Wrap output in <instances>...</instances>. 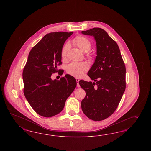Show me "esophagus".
<instances>
[{"label":"esophagus","instance_id":"34e87169","mask_svg":"<svg viewBox=\"0 0 151 151\" xmlns=\"http://www.w3.org/2000/svg\"><path fill=\"white\" fill-rule=\"evenodd\" d=\"M76 82H77V87H80V84H79V79H78V78H76Z\"/></svg>","mask_w":151,"mask_h":151}]
</instances>
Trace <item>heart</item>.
<instances>
[{
  "label": "heart",
  "instance_id": "b5f03b06",
  "mask_svg": "<svg viewBox=\"0 0 151 151\" xmlns=\"http://www.w3.org/2000/svg\"><path fill=\"white\" fill-rule=\"evenodd\" d=\"M72 43L83 52H88L91 47V43L90 41L86 37L82 36H78L74 38ZM69 49V45L68 44H65L63 47L61 52V56L63 59L66 58ZM88 68V65L86 63L73 62L67 66L66 71L69 74L74 77L81 78L84 73L87 72Z\"/></svg>",
  "mask_w": 151,
  "mask_h": 151
}]
</instances>
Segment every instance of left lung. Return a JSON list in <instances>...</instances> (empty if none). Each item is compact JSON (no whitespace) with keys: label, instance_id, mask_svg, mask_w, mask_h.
<instances>
[{"label":"left lung","instance_id":"1","mask_svg":"<svg viewBox=\"0 0 151 151\" xmlns=\"http://www.w3.org/2000/svg\"><path fill=\"white\" fill-rule=\"evenodd\" d=\"M81 33L94 37L97 55L87 73L95 82L79 81L86 92L81 109L88 118L99 121L110 117L119 105L126 88V68L117 44L104 29L94 27Z\"/></svg>","mask_w":151,"mask_h":151}]
</instances>
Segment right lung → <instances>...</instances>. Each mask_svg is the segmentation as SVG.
<instances>
[{"instance_id": "add662e5", "label": "right lung", "mask_w": 151, "mask_h": 151, "mask_svg": "<svg viewBox=\"0 0 151 151\" xmlns=\"http://www.w3.org/2000/svg\"><path fill=\"white\" fill-rule=\"evenodd\" d=\"M73 33L46 34L28 56L23 72L24 93L33 110L41 116L51 117L59 114L76 86L75 78L69 74L60 80L51 78L58 71L57 66L62 63L61 52L65 41ZM63 73L61 71L59 74Z\"/></svg>"}]
</instances>
